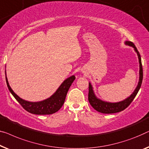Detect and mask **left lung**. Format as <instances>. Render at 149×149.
I'll list each match as a JSON object with an SVG mask.
<instances>
[{
  "instance_id": "left-lung-1",
  "label": "left lung",
  "mask_w": 149,
  "mask_h": 149,
  "mask_svg": "<svg viewBox=\"0 0 149 149\" xmlns=\"http://www.w3.org/2000/svg\"><path fill=\"white\" fill-rule=\"evenodd\" d=\"M124 44L126 46H129L132 47L134 48V50L136 52L137 54L138 58H139V80L138 85L136 87V89L134 91L133 93L130 95V96L125 99V100L118 101V102H109V101H105L100 100L96 96L93 87L91 83H89V95H88V100H89V103L93 107V108L99 112L103 113H117V112L122 111L126 108L130 104L131 102L134 100V99L136 95L138 92L141 87L142 82H143V66H142V62H141V55L138 51L137 48H136L135 45L133 44L132 42H130V41H126Z\"/></svg>"
}]
</instances>
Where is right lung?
Wrapping results in <instances>:
<instances>
[{
    "instance_id": "obj_1",
    "label": "right lung",
    "mask_w": 149,
    "mask_h": 149,
    "mask_svg": "<svg viewBox=\"0 0 149 149\" xmlns=\"http://www.w3.org/2000/svg\"><path fill=\"white\" fill-rule=\"evenodd\" d=\"M5 77L8 89L14 97L16 99V100L20 103L21 106L25 110L31 113L36 114V115H49V114H52L58 111L63 105L68 91L75 79L74 75H72L64 80L56 91V92H54V93L52 95L49 97L40 101L33 102V101L23 100L13 91L11 87H10L7 77H6V70Z\"/></svg>"
}]
</instances>
